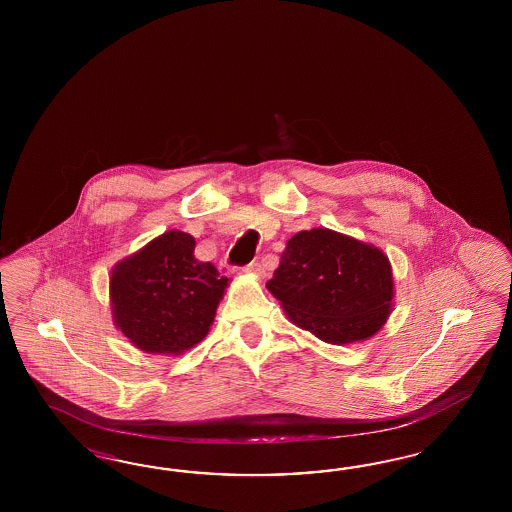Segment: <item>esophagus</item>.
Returning a JSON list of instances; mask_svg holds the SVG:
<instances>
[{"instance_id": "esophagus-1", "label": "esophagus", "mask_w": 512, "mask_h": 512, "mask_svg": "<svg viewBox=\"0 0 512 512\" xmlns=\"http://www.w3.org/2000/svg\"><path fill=\"white\" fill-rule=\"evenodd\" d=\"M240 272L242 274H249V276H255V278H263L264 268L261 266V263H249Z\"/></svg>"}]
</instances>
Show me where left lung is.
Instances as JSON below:
<instances>
[{"label":"left lung","instance_id":"8db88e82","mask_svg":"<svg viewBox=\"0 0 512 512\" xmlns=\"http://www.w3.org/2000/svg\"><path fill=\"white\" fill-rule=\"evenodd\" d=\"M266 287L298 328L332 345L372 338L394 298L387 255L325 227L287 242Z\"/></svg>","mask_w":512,"mask_h":512}]
</instances>
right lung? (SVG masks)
Instances as JSON below:
<instances>
[{"mask_svg": "<svg viewBox=\"0 0 512 512\" xmlns=\"http://www.w3.org/2000/svg\"><path fill=\"white\" fill-rule=\"evenodd\" d=\"M227 285L195 259L191 234L167 231L112 268V319L140 351L182 355L210 332Z\"/></svg>", "mask_w": 512, "mask_h": 512, "instance_id": "add662e5", "label": "right lung"}]
</instances>
